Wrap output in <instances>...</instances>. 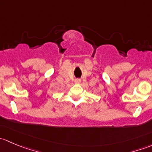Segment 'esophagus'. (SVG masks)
<instances>
[{"label": "esophagus", "instance_id": "obj_1", "mask_svg": "<svg viewBox=\"0 0 152 152\" xmlns=\"http://www.w3.org/2000/svg\"><path fill=\"white\" fill-rule=\"evenodd\" d=\"M81 82V80L79 79H76V80H75V83L76 84H79Z\"/></svg>", "mask_w": 152, "mask_h": 152}]
</instances>
